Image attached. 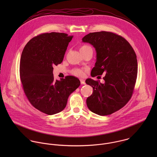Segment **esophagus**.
Here are the masks:
<instances>
[{
  "instance_id": "34e87169",
  "label": "esophagus",
  "mask_w": 157,
  "mask_h": 157,
  "mask_svg": "<svg viewBox=\"0 0 157 157\" xmlns=\"http://www.w3.org/2000/svg\"><path fill=\"white\" fill-rule=\"evenodd\" d=\"M80 82H81V84L82 85H85V82L83 79H80Z\"/></svg>"
}]
</instances>
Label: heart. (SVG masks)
I'll list each match as a JSON object with an SVG mask.
<instances>
[{
  "label": "heart",
  "mask_w": 157,
  "mask_h": 157,
  "mask_svg": "<svg viewBox=\"0 0 157 157\" xmlns=\"http://www.w3.org/2000/svg\"><path fill=\"white\" fill-rule=\"evenodd\" d=\"M90 49H92L90 46L86 45H82L80 47V51L81 52V53H83L84 52ZM71 73L73 75L77 77H83L85 75V71L83 69L80 68H74L72 69Z\"/></svg>",
  "instance_id": "obj_1"
}]
</instances>
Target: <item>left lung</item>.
Listing matches in <instances>:
<instances>
[{"mask_svg": "<svg viewBox=\"0 0 157 157\" xmlns=\"http://www.w3.org/2000/svg\"><path fill=\"white\" fill-rule=\"evenodd\" d=\"M82 41L93 45L97 52L91 76L104 74L105 82L86 80L93 88L86 99L87 106L99 115L112 114L124 107L132 95L138 71L136 54L124 37L112 32L90 33Z\"/></svg>", "mask_w": 157, "mask_h": 157, "instance_id": "left-lung-1", "label": "left lung"}]
</instances>
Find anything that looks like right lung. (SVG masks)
<instances>
[{
  "label": "right lung",
  "instance_id": "1",
  "mask_svg": "<svg viewBox=\"0 0 157 157\" xmlns=\"http://www.w3.org/2000/svg\"><path fill=\"white\" fill-rule=\"evenodd\" d=\"M73 36L62 33H43L31 39L23 48L20 77L30 103L48 115L63 111L69 95L80 85L71 75L55 80L53 66L60 64Z\"/></svg>",
  "mask_w": 157,
  "mask_h": 157
}]
</instances>
